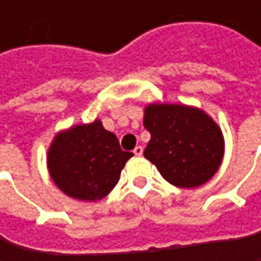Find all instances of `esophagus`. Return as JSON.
<instances>
[{"instance_id": "obj_1", "label": "esophagus", "mask_w": 261, "mask_h": 261, "mask_svg": "<svg viewBox=\"0 0 261 261\" xmlns=\"http://www.w3.org/2000/svg\"><path fill=\"white\" fill-rule=\"evenodd\" d=\"M133 152H134V155H137V157H139V155H142V154H143V148H142V146H136V148L133 149Z\"/></svg>"}]
</instances>
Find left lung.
<instances>
[{"label":"left lung","instance_id":"left-lung-1","mask_svg":"<svg viewBox=\"0 0 261 261\" xmlns=\"http://www.w3.org/2000/svg\"><path fill=\"white\" fill-rule=\"evenodd\" d=\"M143 125L149 131L143 155L171 184L192 189L207 182L224 157V136L201 109L182 104H149Z\"/></svg>","mask_w":261,"mask_h":261}]
</instances>
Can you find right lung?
Instances as JSON below:
<instances>
[{"label":"right lung","instance_id":"right-lung-1","mask_svg":"<svg viewBox=\"0 0 261 261\" xmlns=\"http://www.w3.org/2000/svg\"><path fill=\"white\" fill-rule=\"evenodd\" d=\"M133 152L99 119L60 131L48 149V171L56 186L79 201H99L118 184Z\"/></svg>","mask_w":261,"mask_h":261}]
</instances>
